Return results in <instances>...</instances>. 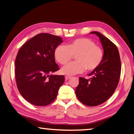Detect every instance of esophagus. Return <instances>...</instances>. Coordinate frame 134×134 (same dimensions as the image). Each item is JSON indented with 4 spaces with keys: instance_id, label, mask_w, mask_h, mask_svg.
Returning a JSON list of instances; mask_svg holds the SVG:
<instances>
[{
    "instance_id": "esophagus-1",
    "label": "esophagus",
    "mask_w": 134,
    "mask_h": 134,
    "mask_svg": "<svg viewBox=\"0 0 134 134\" xmlns=\"http://www.w3.org/2000/svg\"><path fill=\"white\" fill-rule=\"evenodd\" d=\"M71 76H69V75H65V80H68L69 79H71Z\"/></svg>"
}]
</instances>
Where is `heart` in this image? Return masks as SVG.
I'll list each match as a JSON object with an SVG mask.
<instances>
[{
  "instance_id": "heart-1",
  "label": "heart",
  "mask_w": 134,
  "mask_h": 134,
  "mask_svg": "<svg viewBox=\"0 0 134 134\" xmlns=\"http://www.w3.org/2000/svg\"><path fill=\"white\" fill-rule=\"evenodd\" d=\"M75 55L76 62L63 67L61 70L63 74L72 75L81 73L86 69L93 71L99 66L104 57L103 49L87 38H77L67 46L59 45L54 50L55 60L62 65L67 64Z\"/></svg>"
}]
</instances>
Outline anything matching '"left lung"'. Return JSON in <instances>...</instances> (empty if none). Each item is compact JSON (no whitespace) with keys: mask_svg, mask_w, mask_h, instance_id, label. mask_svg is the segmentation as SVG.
Wrapping results in <instances>:
<instances>
[{"mask_svg":"<svg viewBox=\"0 0 134 134\" xmlns=\"http://www.w3.org/2000/svg\"><path fill=\"white\" fill-rule=\"evenodd\" d=\"M90 33L99 37L104 50L103 59L88 74L90 79L80 77L75 94L84 105L94 107L104 103L113 94L120 80L121 64L118 48L110 40L98 31Z\"/></svg>","mask_w":134,"mask_h":134,"instance_id":"1","label":"left lung"}]
</instances>
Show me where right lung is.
Returning a JSON list of instances; mask_svg holds the SVG:
<instances>
[{
    "instance_id": "right-lung-1",
    "label": "right lung",
    "mask_w": 134,
    "mask_h": 134,
    "mask_svg": "<svg viewBox=\"0 0 134 134\" xmlns=\"http://www.w3.org/2000/svg\"><path fill=\"white\" fill-rule=\"evenodd\" d=\"M62 38L40 33L24 44L15 60L17 87L29 103L46 106L56 98L64 82V75L51 74L59 70L55 62L54 50Z\"/></svg>"
}]
</instances>
